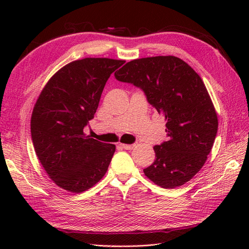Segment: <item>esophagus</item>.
<instances>
[{
  "label": "esophagus",
  "instance_id": "esophagus-1",
  "mask_svg": "<svg viewBox=\"0 0 249 249\" xmlns=\"http://www.w3.org/2000/svg\"><path fill=\"white\" fill-rule=\"evenodd\" d=\"M120 146H122L123 148H124V149H132L135 145L134 144H124V143H122V144H120Z\"/></svg>",
  "mask_w": 249,
  "mask_h": 249
}]
</instances>
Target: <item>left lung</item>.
I'll return each mask as SVG.
<instances>
[{
    "label": "left lung",
    "mask_w": 249,
    "mask_h": 249,
    "mask_svg": "<svg viewBox=\"0 0 249 249\" xmlns=\"http://www.w3.org/2000/svg\"><path fill=\"white\" fill-rule=\"evenodd\" d=\"M146 94L165 117L168 140L154 146L156 159L143 172L165 189L184 185L207 161L218 130V118L199 74L175 56L135 59L115 73Z\"/></svg>",
    "instance_id": "8db88e82"
}]
</instances>
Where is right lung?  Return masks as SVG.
<instances>
[{"label": "right lung", "mask_w": 249, "mask_h": 249, "mask_svg": "<svg viewBox=\"0 0 249 249\" xmlns=\"http://www.w3.org/2000/svg\"><path fill=\"white\" fill-rule=\"evenodd\" d=\"M124 60H74L52 76L37 99L31 116V135L37 158L58 187L81 193L103 178L115 145L83 131L94 117L111 73Z\"/></svg>", "instance_id": "add662e5"}]
</instances>
